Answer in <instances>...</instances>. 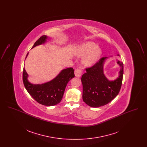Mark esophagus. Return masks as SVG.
Masks as SVG:
<instances>
[{
  "label": "esophagus",
  "mask_w": 147,
  "mask_h": 147,
  "mask_svg": "<svg viewBox=\"0 0 147 147\" xmlns=\"http://www.w3.org/2000/svg\"><path fill=\"white\" fill-rule=\"evenodd\" d=\"M75 76L77 77H80L82 76V71L79 69H76L75 70Z\"/></svg>",
  "instance_id": "1"
}]
</instances>
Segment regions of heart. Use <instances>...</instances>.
<instances>
[{
  "instance_id": "1",
  "label": "heart",
  "mask_w": 147,
  "mask_h": 147,
  "mask_svg": "<svg viewBox=\"0 0 147 147\" xmlns=\"http://www.w3.org/2000/svg\"><path fill=\"white\" fill-rule=\"evenodd\" d=\"M101 54V50L96 47L93 42H87L82 45L79 49L77 55L83 56L86 55L83 59V63L87 65H91L95 63Z\"/></svg>"
}]
</instances>
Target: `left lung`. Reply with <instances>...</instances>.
I'll return each instance as SVG.
<instances>
[{"instance_id":"left-lung-1","label":"left lung","mask_w":147,"mask_h":147,"mask_svg":"<svg viewBox=\"0 0 147 147\" xmlns=\"http://www.w3.org/2000/svg\"><path fill=\"white\" fill-rule=\"evenodd\" d=\"M106 57L101 58L91 67L86 68V72L82 77L83 100L90 107H98L111 102L119 94L121 88L123 74V65L121 67L119 77L114 81L107 79L103 72V64Z\"/></svg>"}]
</instances>
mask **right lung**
I'll use <instances>...</instances> for the list:
<instances>
[{
    "label": "right lung",
    "instance_id": "add662e5",
    "mask_svg": "<svg viewBox=\"0 0 147 147\" xmlns=\"http://www.w3.org/2000/svg\"><path fill=\"white\" fill-rule=\"evenodd\" d=\"M46 39L47 36H42L35 42L32 48L43 43ZM74 77L73 68H68L62 70L57 77L48 83L34 85L28 82L27 79L28 74L25 68L23 69L22 73L24 85L28 94L38 103L45 106H53L59 103L63 98L67 85Z\"/></svg>",
    "mask_w": 147,
    "mask_h": 147
}]
</instances>
